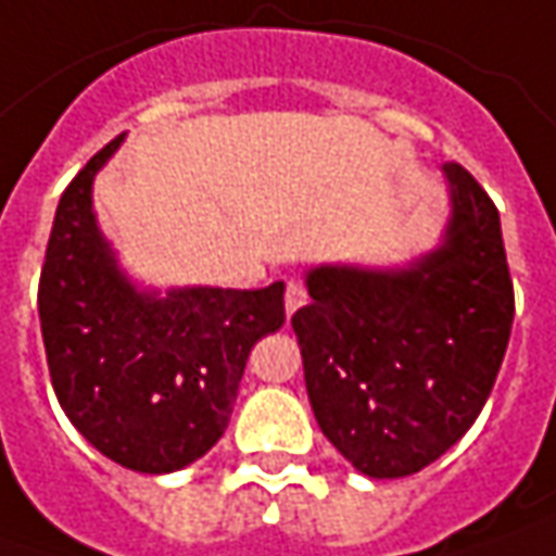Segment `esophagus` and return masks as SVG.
I'll return each instance as SVG.
<instances>
[{
	"mask_svg": "<svg viewBox=\"0 0 556 556\" xmlns=\"http://www.w3.org/2000/svg\"><path fill=\"white\" fill-rule=\"evenodd\" d=\"M306 304V289L301 286V282H289L286 286V313H298L301 306Z\"/></svg>",
	"mask_w": 556,
	"mask_h": 556,
	"instance_id": "esophagus-1",
	"label": "esophagus"
}]
</instances>
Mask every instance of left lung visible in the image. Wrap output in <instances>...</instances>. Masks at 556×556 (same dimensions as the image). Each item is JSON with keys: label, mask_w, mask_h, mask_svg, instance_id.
I'll use <instances>...</instances> for the list:
<instances>
[{"label": "left lung", "mask_w": 556, "mask_h": 556, "mask_svg": "<svg viewBox=\"0 0 556 556\" xmlns=\"http://www.w3.org/2000/svg\"><path fill=\"white\" fill-rule=\"evenodd\" d=\"M452 216L409 267L306 270L291 316L321 433L370 479H403L479 418L506 355L515 291L500 213L476 177L445 162Z\"/></svg>", "instance_id": "1"}]
</instances>
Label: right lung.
I'll list each match as a JSON object with an SVG mask.
<instances>
[{"mask_svg": "<svg viewBox=\"0 0 556 556\" xmlns=\"http://www.w3.org/2000/svg\"><path fill=\"white\" fill-rule=\"evenodd\" d=\"M123 138L102 147L62 192L38 318L68 421L119 467L162 476L219 442L252 345L286 321V286L138 289L92 213V180Z\"/></svg>", "mask_w": 556, "mask_h": 556, "instance_id": "add662e5", "label": "right lung"}]
</instances>
